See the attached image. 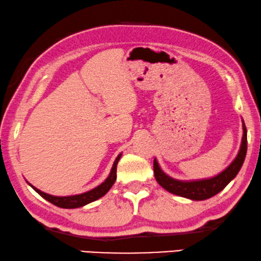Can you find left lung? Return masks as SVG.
Here are the masks:
<instances>
[{"mask_svg":"<svg viewBox=\"0 0 261 261\" xmlns=\"http://www.w3.org/2000/svg\"><path fill=\"white\" fill-rule=\"evenodd\" d=\"M243 141L240 145V150L234 161L231 163V165L224 170L223 172L218 174V176L210 178V179L204 180H193V181H181L173 179L169 177L168 174L163 172L162 169L159 168L157 161H153V172L154 178L158 181V184L163 186L166 191H169L177 196L189 198L192 200H204L208 199L217 193H219L221 190L225 189L228 182H230L237 174L239 170L242 169L244 164L245 157L247 152V131L245 123L243 122Z\"/></svg>","mask_w":261,"mask_h":261,"instance_id":"obj_1","label":"left lung"}]
</instances>
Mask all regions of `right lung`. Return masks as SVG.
I'll return each mask as SVG.
<instances>
[{
  "mask_svg": "<svg viewBox=\"0 0 261 261\" xmlns=\"http://www.w3.org/2000/svg\"><path fill=\"white\" fill-rule=\"evenodd\" d=\"M120 155H122V153H119L117 155V158H116L114 165H112L111 172H110V174H109V177L107 178L106 181H103L99 186H97V188L92 189V190H90V191H88L85 193L76 194V196H68V197H55V196H51V194L42 192L41 190L36 189L31 184H29V185L35 190V191L40 194V196L43 197L44 199L50 201V203L54 205L58 206V207H62V208L82 207V206L99 199V198L103 197L104 194H106L109 190L111 189V186L115 184L116 177H117V164L120 159Z\"/></svg>",
  "mask_w": 261,
  "mask_h": 261,
  "instance_id": "1",
  "label": "right lung"
}]
</instances>
